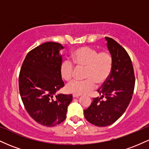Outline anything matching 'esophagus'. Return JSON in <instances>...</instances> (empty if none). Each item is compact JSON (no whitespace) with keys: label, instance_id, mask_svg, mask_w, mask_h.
<instances>
[{"label":"esophagus","instance_id":"obj_1","mask_svg":"<svg viewBox=\"0 0 149 149\" xmlns=\"http://www.w3.org/2000/svg\"><path fill=\"white\" fill-rule=\"evenodd\" d=\"M80 97V95H73V98H79Z\"/></svg>","mask_w":149,"mask_h":149}]
</instances>
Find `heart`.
I'll return each instance as SVG.
<instances>
[{"label":"heart","mask_w":149,"mask_h":149,"mask_svg":"<svg viewBox=\"0 0 149 149\" xmlns=\"http://www.w3.org/2000/svg\"><path fill=\"white\" fill-rule=\"evenodd\" d=\"M71 61H63L59 66V73L63 80L70 81L74 73V66L85 67V80H73L66 86V90L73 95L88 94L99 85L107 82L111 73L113 60L108 52H97L95 49L82 46L75 49L71 53Z\"/></svg>","instance_id":"b5f03b06"}]
</instances>
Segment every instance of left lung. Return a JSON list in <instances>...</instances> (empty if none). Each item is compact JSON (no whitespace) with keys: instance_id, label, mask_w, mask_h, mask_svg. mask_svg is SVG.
Returning a JSON list of instances; mask_svg holds the SVG:
<instances>
[{"instance_id":"1","label":"left lung","mask_w":149,"mask_h":149,"mask_svg":"<svg viewBox=\"0 0 149 149\" xmlns=\"http://www.w3.org/2000/svg\"><path fill=\"white\" fill-rule=\"evenodd\" d=\"M105 39L113 60L111 73L102 88L97 90L101 97L93 98L91 105L84 110L87 120L99 127L110 125L124 113L132 97L135 83L129 54L113 39Z\"/></svg>"}]
</instances>
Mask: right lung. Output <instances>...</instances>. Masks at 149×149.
Segmentation results:
<instances>
[{
	"instance_id": "add662e5",
	"label": "right lung",
	"mask_w": 149,
	"mask_h": 149,
	"mask_svg": "<svg viewBox=\"0 0 149 149\" xmlns=\"http://www.w3.org/2000/svg\"><path fill=\"white\" fill-rule=\"evenodd\" d=\"M64 48L54 42L42 43L26 56L19 76L22 102L31 117L39 124L53 127L66 118L72 95L56 94L64 86L59 73L62 62L59 51Z\"/></svg>"
}]
</instances>
